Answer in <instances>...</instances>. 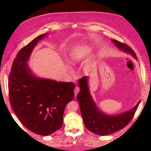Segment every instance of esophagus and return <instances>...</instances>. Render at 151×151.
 Returning <instances> with one entry per match:
<instances>
[{"label": "esophagus", "mask_w": 151, "mask_h": 151, "mask_svg": "<svg viewBox=\"0 0 151 151\" xmlns=\"http://www.w3.org/2000/svg\"><path fill=\"white\" fill-rule=\"evenodd\" d=\"M80 88H79V87H76L75 88V91H74V92H75V97H76V96H77V94L78 93V92H80Z\"/></svg>", "instance_id": "esophagus-1"}]
</instances>
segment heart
<instances>
[{
    "label": "heart",
    "mask_w": 151,
    "mask_h": 151,
    "mask_svg": "<svg viewBox=\"0 0 151 151\" xmlns=\"http://www.w3.org/2000/svg\"><path fill=\"white\" fill-rule=\"evenodd\" d=\"M87 54H88V50H86V48L75 50L70 53L68 62L71 64H75L83 59L86 56Z\"/></svg>",
    "instance_id": "1"
}]
</instances>
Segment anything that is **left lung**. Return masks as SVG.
Here are the masks:
<instances>
[{"mask_svg": "<svg viewBox=\"0 0 151 151\" xmlns=\"http://www.w3.org/2000/svg\"><path fill=\"white\" fill-rule=\"evenodd\" d=\"M111 41L119 49L130 54L137 59L135 53L129 46L116 40H111ZM78 83L80 92L78 93L76 99L79 101L82 118L86 129L98 135L104 136L120 130L129 124L140 101L127 111L116 115H108L100 110L93 100L89 88L88 76L80 78Z\"/></svg>", "mask_w": 151, "mask_h": 151, "instance_id": "obj_1", "label": "left lung"}]
</instances>
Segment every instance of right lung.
Masks as SVG:
<instances>
[{
	"mask_svg": "<svg viewBox=\"0 0 151 151\" xmlns=\"http://www.w3.org/2000/svg\"><path fill=\"white\" fill-rule=\"evenodd\" d=\"M39 35L19 51L9 75V92L11 106L21 122L39 135H49L63 124L66 105L74 99L75 85L39 78L28 63L38 42L47 35Z\"/></svg>",
	"mask_w": 151,
	"mask_h": 151,
	"instance_id": "add662e5",
	"label": "right lung"
}]
</instances>
